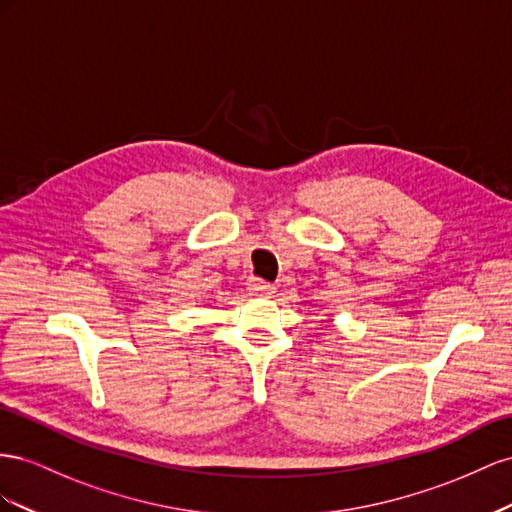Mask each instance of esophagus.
Returning a JSON list of instances; mask_svg holds the SVG:
<instances>
[{
    "instance_id": "34e87169",
    "label": "esophagus",
    "mask_w": 512,
    "mask_h": 512,
    "mask_svg": "<svg viewBox=\"0 0 512 512\" xmlns=\"http://www.w3.org/2000/svg\"><path fill=\"white\" fill-rule=\"evenodd\" d=\"M248 291H253L257 296H270L274 294V287L264 279H251L248 281Z\"/></svg>"
}]
</instances>
